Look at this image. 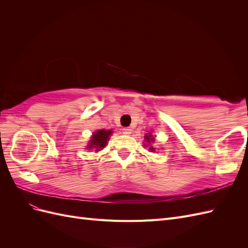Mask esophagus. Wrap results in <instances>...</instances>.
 Instances as JSON below:
<instances>
[{"label": "esophagus", "instance_id": "34e87169", "mask_svg": "<svg viewBox=\"0 0 248 248\" xmlns=\"http://www.w3.org/2000/svg\"><path fill=\"white\" fill-rule=\"evenodd\" d=\"M122 131H123L124 134H130L132 130H131V128H129V127H124V128L122 129Z\"/></svg>", "mask_w": 248, "mask_h": 248}]
</instances>
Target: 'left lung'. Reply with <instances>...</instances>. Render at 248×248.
<instances>
[{
    "instance_id": "8db88e82",
    "label": "left lung",
    "mask_w": 248,
    "mask_h": 248,
    "mask_svg": "<svg viewBox=\"0 0 248 248\" xmlns=\"http://www.w3.org/2000/svg\"><path fill=\"white\" fill-rule=\"evenodd\" d=\"M145 139H146L148 141H154V139L152 138L151 134H149V136H146V137H145ZM149 150H151L152 152H154V151H155L153 147H150V149H149Z\"/></svg>"
}]
</instances>
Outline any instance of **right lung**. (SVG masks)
<instances>
[{"mask_svg":"<svg viewBox=\"0 0 248 248\" xmlns=\"http://www.w3.org/2000/svg\"><path fill=\"white\" fill-rule=\"evenodd\" d=\"M111 134V131L110 130H98L96 131L93 137H92V140H90L89 142V146L88 148L89 149H96L95 151H98V150H101L102 148H104V146L107 145V142L108 140V137Z\"/></svg>","mask_w":248,"mask_h":248,"instance_id":"obj_1","label":"right lung"}]
</instances>
